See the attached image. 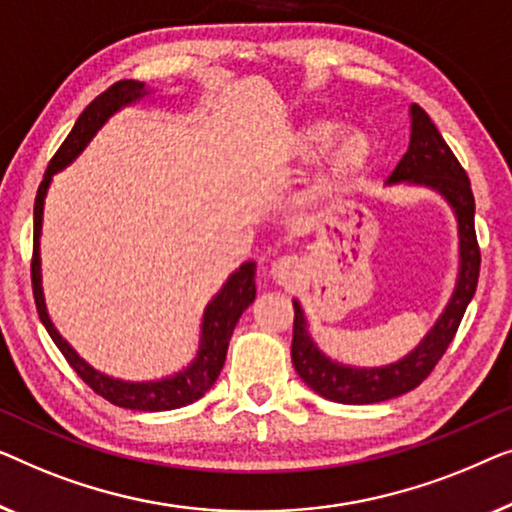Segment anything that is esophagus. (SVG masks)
Instances as JSON below:
<instances>
[{
    "instance_id": "1",
    "label": "esophagus",
    "mask_w": 512,
    "mask_h": 512,
    "mask_svg": "<svg viewBox=\"0 0 512 512\" xmlns=\"http://www.w3.org/2000/svg\"><path fill=\"white\" fill-rule=\"evenodd\" d=\"M269 273L276 285L292 287L294 283H299V278H301V264L294 257H280L278 262L271 264Z\"/></svg>"
}]
</instances>
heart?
<instances>
[{
	"mask_svg": "<svg viewBox=\"0 0 512 512\" xmlns=\"http://www.w3.org/2000/svg\"><path fill=\"white\" fill-rule=\"evenodd\" d=\"M343 132V122L334 118H315L301 125L294 134V157L301 162H311L325 153ZM338 139V138H337ZM339 140V139H338ZM373 157L371 139L359 129L345 132L342 139L331 148L327 167L322 169L313 185L315 199H336L369 169Z\"/></svg>",
	"mask_w": 512,
	"mask_h": 512,
	"instance_id": "1",
	"label": "heart"
}]
</instances>
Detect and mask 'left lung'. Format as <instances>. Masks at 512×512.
<instances>
[{
	"instance_id": "left-lung-1",
	"label": "left lung",
	"mask_w": 512,
	"mask_h": 512,
	"mask_svg": "<svg viewBox=\"0 0 512 512\" xmlns=\"http://www.w3.org/2000/svg\"><path fill=\"white\" fill-rule=\"evenodd\" d=\"M410 141L406 155L397 169L387 178V185L427 187L436 192L450 206L457 222V280L452 287L448 304L438 315L434 325L422 336L408 355L383 366H352L331 359L308 331L304 308L297 299L294 304V331H292V364L299 378L315 394L336 403H378L401 397L415 390L424 378L434 371L438 359L448 350L464 318L466 306L471 304L480 273V250L475 241V201L471 183L462 164L452 155L434 122L417 104H410Z\"/></svg>"
}]
</instances>
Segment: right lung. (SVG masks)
<instances>
[{"label": "right lung", "mask_w": 512, "mask_h": 512, "mask_svg": "<svg viewBox=\"0 0 512 512\" xmlns=\"http://www.w3.org/2000/svg\"><path fill=\"white\" fill-rule=\"evenodd\" d=\"M153 97V88H148L141 81H118L109 90L102 92L95 102L88 104L81 115H78L74 129L50 160L43 181L39 185L37 199H34V255H32V290L34 301H37L39 318L43 327L53 338V343L67 359L71 369L95 390L99 397L115 403L120 408L129 410H174L183 408L187 403L197 401L211 390L218 380L222 366H225L229 338L239 322L241 313L255 301V262H243L234 273H229L225 285L215 292V297L208 301L201 315L199 325V348L194 352V359L181 371L157 380H122L113 378L109 373L95 369L85 362L78 352L71 348V343L64 338L50 320L46 297H43V276H41V227H43V206H46V194L53 183V176L67 169L90 141L95 139L99 129L109 122L115 113H120L127 106L141 104L143 99Z\"/></svg>", "instance_id": "right-lung-1"}]
</instances>
